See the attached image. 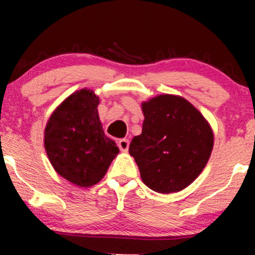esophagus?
I'll return each instance as SVG.
<instances>
[{
    "label": "esophagus",
    "instance_id": "34e87169",
    "mask_svg": "<svg viewBox=\"0 0 255 255\" xmlns=\"http://www.w3.org/2000/svg\"><path fill=\"white\" fill-rule=\"evenodd\" d=\"M118 148L122 151H127L128 148H129V140L128 139H120L118 140Z\"/></svg>",
    "mask_w": 255,
    "mask_h": 255
}]
</instances>
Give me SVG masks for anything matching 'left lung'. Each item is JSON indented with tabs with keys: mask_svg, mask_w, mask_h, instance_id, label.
<instances>
[{
	"mask_svg": "<svg viewBox=\"0 0 255 255\" xmlns=\"http://www.w3.org/2000/svg\"><path fill=\"white\" fill-rule=\"evenodd\" d=\"M142 134L129 144L143 182L160 194L181 191L201 174L210 159V125L189 101L159 95L142 105Z\"/></svg>",
	"mask_w": 255,
	"mask_h": 255,
	"instance_id": "1",
	"label": "left lung"
}]
</instances>
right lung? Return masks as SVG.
I'll return each mask as SVG.
<instances>
[{"label": "right lung", "instance_id": "obj_1", "mask_svg": "<svg viewBox=\"0 0 255 255\" xmlns=\"http://www.w3.org/2000/svg\"><path fill=\"white\" fill-rule=\"evenodd\" d=\"M99 102L94 91L80 90L54 111L45 127L44 145L51 165L81 187L97 184L120 151L102 129Z\"/></svg>", "mask_w": 255, "mask_h": 255}]
</instances>
